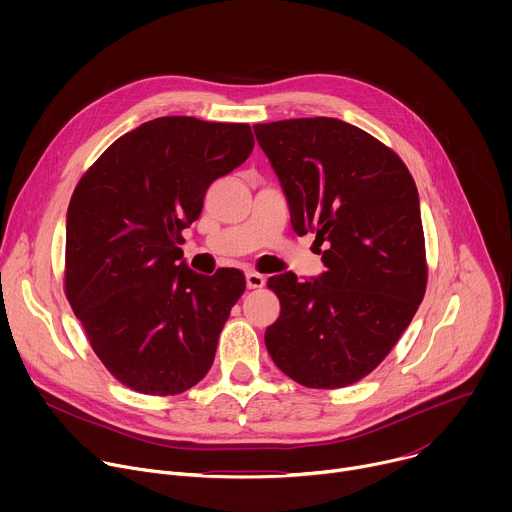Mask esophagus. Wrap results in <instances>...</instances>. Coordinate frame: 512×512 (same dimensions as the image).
Here are the masks:
<instances>
[{
  "mask_svg": "<svg viewBox=\"0 0 512 512\" xmlns=\"http://www.w3.org/2000/svg\"><path fill=\"white\" fill-rule=\"evenodd\" d=\"M245 279H247V287H249V289H257V287H263V285H265V277H263L261 273H255V271H249V273L245 275Z\"/></svg>",
  "mask_w": 512,
  "mask_h": 512,
  "instance_id": "obj_1",
  "label": "esophagus"
}]
</instances>
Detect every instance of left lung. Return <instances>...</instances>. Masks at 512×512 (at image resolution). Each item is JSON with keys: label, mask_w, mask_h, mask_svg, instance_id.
I'll return each instance as SVG.
<instances>
[{"label": "left lung", "mask_w": 512, "mask_h": 512, "mask_svg": "<svg viewBox=\"0 0 512 512\" xmlns=\"http://www.w3.org/2000/svg\"><path fill=\"white\" fill-rule=\"evenodd\" d=\"M289 204L291 227L326 245L318 277H269L281 312L265 330L277 369L310 389L375 371L427 283L417 186L401 158L334 117L253 125Z\"/></svg>", "instance_id": "1"}]
</instances>
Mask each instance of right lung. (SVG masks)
Segmentation results:
<instances>
[{
    "label": "right lung",
    "mask_w": 512,
    "mask_h": 512,
    "mask_svg": "<svg viewBox=\"0 0 512 512\" xmlns=\"http://www.w3.org/2000/svg\"><path fill=\"white\" fill-rule=\"evenodd\" d=\"M253 145L247 123L158 117L113 141L72 192L66 298L107 371L137 393H184L212 367L245 275H200L178 245L208 186Z\"/></svg>",
    "instance_id": "1"
}]
</instances>
